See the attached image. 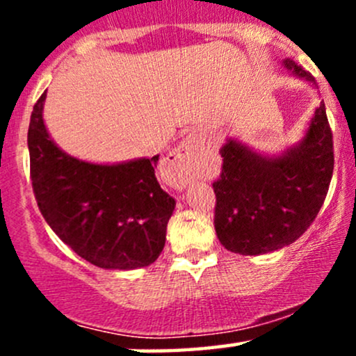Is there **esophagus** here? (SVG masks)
I'll return each mask as SVG.
<instances>
[{
	"label": "esophagus",
	"mask_w": 356,
	"mask_h": 356,
	"mask_svg": "<svg viewBox=\"0 0 356 356\" xmlns=\"http://www.w3.org/2000/svg\"><path fill=\"white\" fill-rule=\"evenodd\" d=\"M199 150H201V142L194 134H189L181 145L174 150L169 159V165L177 172V186H184L191 177V169L194 165L195 159H197Z\"/></svg>",
	"instance_id": "obj_1"
}]
</instances>
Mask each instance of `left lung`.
<instances>
[{
  "label": "left lung",
  "instance_id": "8db88e82",
  "mask_svg": "<svg viewBox=\"0 0 356 356\" xmlns=\"http://www.w3.org/2000/svg\"><path fill=\"white\" fill-rule=\"evenodd\" d=\"M284 67L314 81L293 60H284ZM219 152L222 169L212 187L214 227L224 248L244 256L264 254L295 243L312 226L334 165L333 134L323 102L303 140L280 157L256 154L238 140H227Z\"/></svg>",
  "mask_w": 356,
  "mask_h": 356
}]
</instances>
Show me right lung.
<instances>
[{"label": "right lung", "instance_id": "1", "mask_svg": "<svg viewBox=\"0 0 356 356\" xmlns=\"http://www.w3.org/2000/svg\"><path fill=\"white\" fill-rule=\"evenodd\" d=\"M35 104L28 129L30 175L40 212L55 234L105 269L152 264L165 244L175 201L155 177L159 155L124 164L79 161L55 145Z\"/></svg>", "mask_w": 356, "mask_h": 356}]
</instances>
